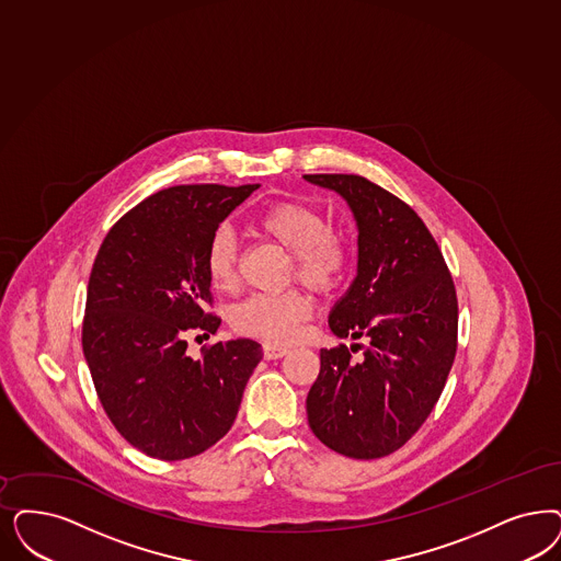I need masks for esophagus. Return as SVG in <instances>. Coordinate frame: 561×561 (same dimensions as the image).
Here are the masks:
<instances>
[{
  "instance_id": "obj_1",
  "label": "esophagus",
  "mask_w": 561,
  "mask_h": 561,
  "mask_svg": "<svg viewBox=\"0 0 561 561\" xmlns=\"http://www.w3.org/2000/svg\"><path fill=\"white\" fill-rule=\"evenodd\" d=\"M263 354H265L267 360H277V358L288 354V348H282V346H275V344H265L263 346Z\"/></svg>"
}]
</instances>
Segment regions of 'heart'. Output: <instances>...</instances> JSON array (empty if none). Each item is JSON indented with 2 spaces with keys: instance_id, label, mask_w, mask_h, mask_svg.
<instances>
[{
  "instance_id": "heart-1",
  "label": "heart",
  "mask_w": 561,
  "mask_h": 561,
  "mask_svg": "<svg viewBox=\"0 0 561 561\" xmlns=\"http://www.w3.org/2000/svg\"><path fill=\"white\" fill-rule=\"evenodd\" d=\"M254 228L291 254L294 273L314 290L340 286L350 265L346 240L329 232L321 213L305 203H275L254 217ZM236 236L217 228L205 249V271L217 290H230L236 282ZM312 314V302L302 291L252 294L232 310L236 331L270 344H288L298 337Z\"/></svg>"
}]
</instances>
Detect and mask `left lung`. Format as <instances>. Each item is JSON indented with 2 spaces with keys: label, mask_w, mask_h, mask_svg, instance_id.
I'll use <instances>...</instances> for the list:
<instances>
[{
  "label": "left lung",
  "mask_w": 561,
  "mask_h": 561,
  "mask_svg": "<svg viewBox=\"0 0 561 561\" xmlns=\"http://www.w3.org/2000/svg\"><path fill=\"white\" fill-rule=\"evenodd\" d=\"M305 180L340 194L356 221V277L329 312V329L364 350L356 362L344 344L321 348L309 425L342 456L383 458L421 428L444 391L458 346L456 288L423 219L398 196L363 175Z\"/></svg>",
  "instance_id": "8db88e82"
}]
</instances>
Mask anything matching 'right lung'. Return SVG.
Wrapping results in <instances>:
<instances>
[{
	"mask_svg": "<svg viewBox=\"0 0 561 561\" xmlns=\"http://www.w3.org/2000/svg\"><path fill=\"white\" fill-rule=\"evenodd\" d=\"M259 184H191L151 194L105 236L91 271L82 352L119 435L157 460L203 454L232 428L261 344L238 337L193 358L186 337L215 333L205 312L211 233Z\"/></svg>",
	"mask_w": 561,
	"mask_h": 561,
	"instance_id": "1",
	"label": "right lung"
}]
</instances>
